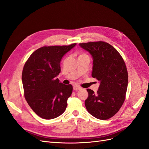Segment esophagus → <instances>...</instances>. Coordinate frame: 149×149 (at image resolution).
<instances>
[{
  "instance_id": "34e87169",
  "label": "esophagus",
  "mask_w": 149,
  "mask_h": 149,
  "mask_svg": "<svg viewBox=\"0 0 149 149\" xmlns=\"http://www.w3.org/2000/svg\"><path fill=\"white\" fill-rule=\"evenodd\" d=\"M81 89V88L79 86H78V85H74L73 86V89L75 90V91H78V90Z\"/></svg>"
}]
</instances>
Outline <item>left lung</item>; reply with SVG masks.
I'll list each match as a JSON object with an SVG mask.
<instances>
[{"instance_id":"1","label":"left lung","mask_w":149,"mask_h":149,"mask_svg":"<svg viewBox=\"0 0 149 149\" xmlns=\"http://www.w3.org/2000/svg\"><path fill=\"white\" fill-rule=\"evenodd\" d=\"M93 57L92 77L100 81L97 93L87 89L85 106L90 114L101 120L108 119L119 111L125 100L128 73L119 53L104 42L79 43Z\"/></svg>"}]
</instances>
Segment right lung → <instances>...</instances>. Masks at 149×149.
I'll return each instance as SVG.
<instances>
[{"instance_id":"add662e5","label":"right lung","mask_w":149,"mask_h":149,"mask_svg":"<svg viewBox=\"0 0 149 149\" xmlns=\"http://www.w3.org/2000/svg\"><path fill=\"white\" fill-rule=\"evenodd\" d=\"M76 45L41 47L25 63L22 74L24 96L31 109L40 118L52 119L66 110L73 86L60 83L56 77L61 71L62 57Z\"/></svg>"}]
</instances>
